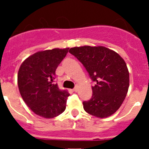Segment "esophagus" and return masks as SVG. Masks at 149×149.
Wrapping results in <instances>:
<instances>
[{
	"label": "esophagus",
	"mask_w": 149,
	"mask_h": 149,
	"mask_svg": "<svg viewBox=\"0 0 149 149\" xmlns=\"http://www.w3.org/2000/svg\"><path fill=\"white\" fill-rule=\"evenodd\" d=\"M73 91H74V92H77V87L74 88V89H73Z\"/></svg>",
	"instance_id": "esophagus-1"
}]
</instances>
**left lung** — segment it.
<instances>
[{
	"label": "left lung",
	"instance_id": "left-lung-1",
	"mask_svg": "<svg viewBox=\"0 0 149 149\" xmlns=\"http://www.w3.org/2000/svg\"><path fill=\"white\" fill-rule=\"evenodd\" d=\"M69 53L82 63L95 83L93 96L84 101V110L98 118L110 116L120 107L129 87V72L119 54L104 46H81Z\"/></svg>",
	"mask_w": 149,
	"mask_h": 149
}]
</instances>
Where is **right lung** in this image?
Masks as SVG:
<instances>
[{
    "instance_id": "1",
    "label": "right lung",
    "mask_w": 149,
    "mask_h": 149,
    "mask_svg": "<svg viewBox=\"0 0 149 149\" xmlns=\"http://www.w3.org/2000/svg\"><path fill=\"white\" fill-rule=\"evenodd\" d=\"M68 48L38 51L22 63L18 86L22 98L34 113L52 119L65 110L69 93L54 84L55 72L66 56Z\"/></svg>"
}]
</instances>
